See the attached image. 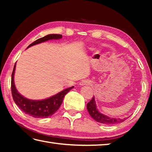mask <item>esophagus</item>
<instances>
[{
  "label": "esophagus",
  "instance_id": "obj_1",
  "mask_svg": "<svg viewBox=\"0 0 152 152\" xmlns=\"http://www.w3.org/2000/svg\"><path fill=\"white\" fill-rule=\"evenodd\" d=\"M89 84V82H88L87 81H83V82H80L81 85H84V84Z\"/></svg>",
  "mask_w": 152,
  "mask_h": 152
}]
</instances>
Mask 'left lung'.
Listing matches in <instances>:
<instances>
[{
    "instance_id": "left-lung-1",
    "label": "left lung",
    "mask_w": 152,
    "mask_h": 152,
    "mask_svg": "<svg viewBox=\"0 0 152 152\" xmlns=\"http://www.w3.org/2000/svg\"><path fill=\"white\" fill-rule=\"evenodd\" d=\"M87 109L91 116L96 121L106 125H115L123 122L127 119H115V118H110L106 115L102 114L96 109V103H95L94 97L93 96L91 100V101L87 104Z\"/></svg>"
}]
</instances>
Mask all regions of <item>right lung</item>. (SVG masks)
Segmentation results:
<instances>
[{"mask_svg":"<svg viewBox=\"0 0 152 152\" xmlns=\"http://www.w3.org/2000/svg\"><path fill=\"white\" fill-rule=\"evenodd\" d=\"M61 37H62V35L59 34L48 35L45 37L39 38V39L35 41L31 44H30L28 48L37 44V43L44 42L45 41L53 39H61ZM15 66H16V64H15L11 75V92L12 99H13L15 104L19 107V109H21L26 114L29 115L30 116H32L33 117L46 118L54 114L61 106L65 95L71 89L74 88V86H72L70 88H66L61 92H59L57 94L54 95V96L47 99L42 100V101H32V100L27 99L26 98L21 96L17 92L16 88H15L14 83Z\"/></svg>","mask_w":152,"mask_h":152,"instance_id":"1","label":"right lung"}]
</instances>
